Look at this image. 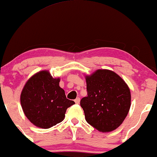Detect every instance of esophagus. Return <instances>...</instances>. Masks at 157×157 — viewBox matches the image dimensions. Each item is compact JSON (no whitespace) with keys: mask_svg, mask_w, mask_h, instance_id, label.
I'll list each match as a JSON object with an SVG mask.
<instances>
[{"mask_svg":"<svg viewBox=\"0 0 157 157\" xmlns=\"http://www.w3.org/2000/svg\"><path fill=\"white\" fill-rule=\"evenodd\" d=\"M75 104H79V102H80V99H79V97H78L75 100Z\"/></svg>","mask_w":157,"mask_h":157,"instance_id":"1","label":"esophagus"}]
</instances>
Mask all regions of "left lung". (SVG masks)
Segmentation results:
<instances>
[{
  "label": "left lung",
  "instance_id": "left-lung-1",
  "mask_svg": "<svg viewBox=\"0 0 157 157\" xmlns=\"http://www.w3.org/2000/svg\"><path fill=\"white\" fill-rule=\"evenodd\" d=\"M87 97L80 101L85 120L101 132H111L125 120L130 108V89L109 70H98L86 76Z\"/></svg>",
  "mask_w": 157,
  "mask_h": 157
}]
</instances>
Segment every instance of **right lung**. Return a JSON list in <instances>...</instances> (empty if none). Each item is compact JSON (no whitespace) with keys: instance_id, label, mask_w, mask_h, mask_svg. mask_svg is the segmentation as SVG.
Masks as SVG:
<instances>
[{"instance_id":"add662e5","label":"right lung","mask_w":157,"mask_h":157,"mask_svg":"<svg viewBox=\"0 0 157 157\" xmlns=\"http://www.w3.org/2000/svg\"><path fill=\"white\" fill-rule=\"evenodd\" d=\"M59 82V78H53L43 71L32 76L23 88L21 106L27 118L37 127L47 129L60 123L67 109L75 104L67 99Z\"/></svg>"}]
</instances>
